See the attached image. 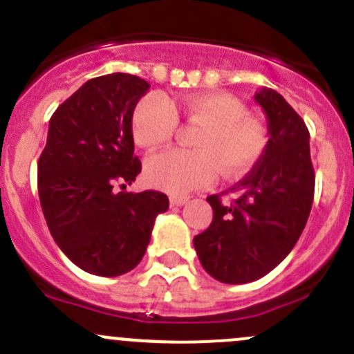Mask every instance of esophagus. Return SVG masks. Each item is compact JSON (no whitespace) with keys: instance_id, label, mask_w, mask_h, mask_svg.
<instances>
[{"instance_id":"obj_1","label":"esophagus","mask_w":354,"mask_h":354,"mask_svg":"<svg viewBox=\"0 0 354 354\" xmlns=\"http://www.w3.org/2000/svg\"><path fill=\"white\" fill-rule=\"evenodd\" d=\"M187 197H182V196H172L170 197V206H176V207H178V206H184L185 203H187Z\"/></svg>"}]
</instances>
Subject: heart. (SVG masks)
I'll return each mask as SVG.
<instances>
[{
    "label": "heart",
    "mask_w": 354,
    "mask_h": 354,
    "mask_svg": "<svg viewBox=\"0 0 354 354\" xmlns=\"http://www.w3.org/2000/svg\"><path fill=\"white\" fill-rule=\"evenodd\" d=\"M182 113L191 123L203 124L196 151L172 148L147 162L151 185L174 196L214 182L219 170L224 177H238L252 169L263 153L267 135L260 123L245 118L246 109L236 97L224 93H197L182 100ZM178 116L162 94H150L138 102L133 115V136L143 148H158L170 142Z\"/></svg>",
    "instance_id": "1"
}]
</instances>
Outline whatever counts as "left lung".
<instances>
[{"mask_svg": "<svg viewBox=\"0 0 354 354\" xmlns=\"http://www.w3.org/2000/svg\"><path fill=\"white\" fill-rule=\"evenodd\" d=\"M254 101L267 115L263 153L238 184L231 204L209 196L212 223L194 236V248L211 277L248 283L272 272L292 252L314 201L309 130L277 91L261 87Z\"/></svg>", "mask_w": 354, "mask_h": 354, "instance_id": "left-lung-1", "label": "left lung"}]
</instances>
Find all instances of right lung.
I'll return each instance as SVG.
<instances>
[{
  "label": "right lung",
  "instance_id": "right-lung-1",
  "mask_svg": "<svg viewBox=\"0 0 354 354\" xmlns=\"http://www.w3.org/2000/svg\"><path fill=\"white\" fill-rule=\"evenodd\" d=\"M150 84L136 75L87 81L50 118L39 158V197L52 238L87 273L118 277L142 261L155 218L169 209L158 191H118L142 172L131 120Z\"/></svg>",
  "mask_w": 354,
  "mask_h": 354
}]
</instances>
